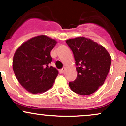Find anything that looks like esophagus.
<instances>
[{"instance_id": "esophagus-1", "label": "esophagus", "mask_w": 126, "mask_h": 126, "mask_svg": "<svg viewBox=\"0 0 126 126\" xmlns=\"http://www.w3.org/2000/svg\"><path fill=\"white\" fill-rule=\"evenodd\" d=\"M65 69H66V68H64V67H63V68H62V69H61V70H60L61 73H64V71H65Z\"/></svg>"}]
</instances>
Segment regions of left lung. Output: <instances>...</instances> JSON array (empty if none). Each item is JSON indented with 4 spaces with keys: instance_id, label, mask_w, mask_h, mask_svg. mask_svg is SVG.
Wrapping results in <instances>:
<instances>
[{
    "instance_id": "1",
    "label": "left lung",
    "mask_w": 126,
    "mask_h": 126,
    "mask_svg": "<svg viewBox=\"0 0 126 126\" xmlns=\"http://www.w3.org/2000/svg\"><path fill=\"white\" fill-rule=\"evenodd\" d=\"M73 51L77 78L70 82V89L76 94L88 95L93 94L105 82L109 72L111 58L104 47L84 37L66 41Z\"/></svg>"
}]
</instances>
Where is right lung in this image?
Instances as JSON below:
<instances>
[{
  "mask_svg": "<svg viewBox=\"0 0 126 126\" xmlns=\"http://www.w3.org/2000/svg\"><path fill=\"white\" fill-rule=\"evenodd\" d=\"M57 44L47 36H39L24 42L15 53L13 69L21 85L32 94H42L53 85L58 74L49 66L51 50Z\"/></svg>",
  "mask_w": 126,
  "mask_h": 126,
  "instance_id": "right-lung-1",
  "label": "right lung"
}]
</instances>
